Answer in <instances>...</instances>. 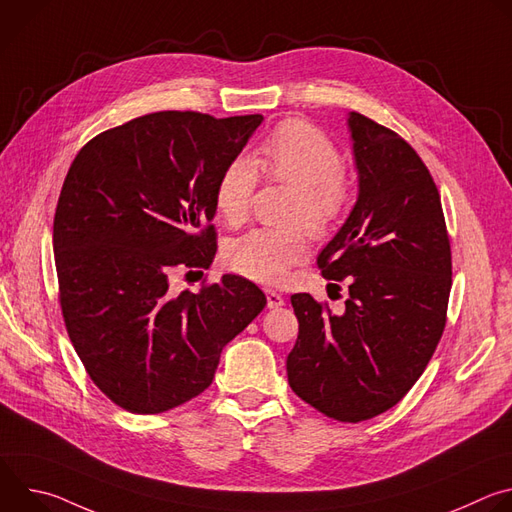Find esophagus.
<instances>
[{"mask_svg":"<svg viewBox=\"0 0 512 512\" xmlns=\"http://www.w3.org/2000/svg\"><path fill=\"white\" fill-rule=\"evenodd\" d=\"M265 294H267V308H279V306H283V296L277 294V291L267 289Z\"/></svg>","mask_w":512,"mask_h":512,"instance_id":"1","label":"esophagus"}]
</instances>
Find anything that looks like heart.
<instances>
[{
  "mask_svg": "<svg viewBox=\"0 0 512 512\" xmlns=\"http://www.w3.org/2000/svg\"><path fill=\"white\" fill-rule=\"evenodd\" d=\"M336 145L304 121L281 123L263 143L261 156L233 158L214 188V206L229 225L249 216L259 173L296 188L291 221L302 223L312 235L328 233L350 202V180L340 168ZM308 257V241L298 229H253L233 239L225 249L227 263L263 283H279L289 269Z\"/></svg>",
  "mask_w": 512,
  "mask_h": 512,
  "instance_id": "obj_1",
  "label": "heart"
}]
</instances>
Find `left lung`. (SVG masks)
Segmentation results:
<instances>
[{
    "label": "left lung",
    "mask_w": 512,
    "mask_h": 512,
    "mask_svg": "<svg viewBox=\"0 0 512 512\" xmlns=\"http://www.w3.org/2000/svg\"><path fill=\"white\" fill-rule=\"evenodd\" d=\"M356 202L318 255L322 275L348 277L344 312L294 294L300 322L287 356L294 393L338 421L397 405L425 371L446 326L452 253L440 192L411 145L348 113Z\"/></svg>",
    "instance_id": "1"
}]
</instances>
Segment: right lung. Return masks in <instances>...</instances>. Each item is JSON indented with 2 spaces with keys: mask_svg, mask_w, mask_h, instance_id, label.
Listing matches in <instances>:
<instances>
[{
  "mask_svg": "<svg viewBox=\"0 0 512 512\" xmlns=\"http://www.w3.org/2000/svg\"><path fill=\"white\" fill-rule=\"evenodd\" d=\"M261 121L143 115L93 137L64 178L52 233L64 324L93 383L125 411L200 395L267 304L231 273L198 294L170 289L178 265L210 267L216 182Z\"/></svg>",
  "mask_w": 512,
  "mask_h": 512,
  "instance_id": "obj_1",
  "label": "right lung"
}]
</instances>
